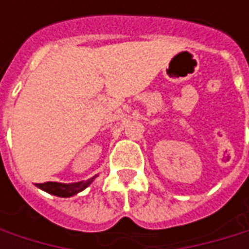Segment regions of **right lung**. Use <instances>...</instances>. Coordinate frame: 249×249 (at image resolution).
Listing matches in <instances>:
<instances>
[{"label": "right lung", "mask_w": 249, "mask_h": 249, "mask_svg": "<svg viewBox=\"0 0 249 249\" xmlns=\"http://www.w3.org/2000/svg\"><path fill=\"white\" fill-rule=\"evenodd\" d=\"M96 177V176H95ZM89 178V180H85V181H76V183H57V181H47V183H40L37 184L38 189L50 193V195H54V196H59V197H71V196H75L79 192L85 190L92 181L93 178Z\"/></svg>", "instance_id": "add662e5"}]
</instances>
